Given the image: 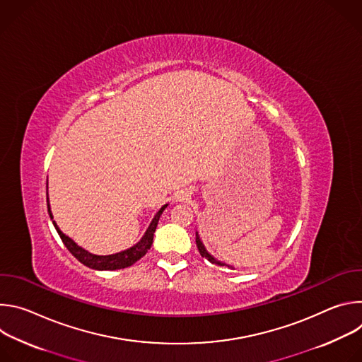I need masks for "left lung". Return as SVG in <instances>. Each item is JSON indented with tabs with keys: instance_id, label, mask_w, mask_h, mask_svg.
I'll use <instances>...</instances> for the list:
<instances>
[{
	"instance_id": "obj_1",
	"label": "left lung",
	"mask_w": 362,
	"mask_h": 362,
	"mask_svg": "<svg viewBox=\"0 0 362 362\" xmlns=\"http://www.w3.org/2000/svg\"><path fill=\"white\" fill-rule=\"evenodd\" d=\"M196 246H197V249H199V252H200V255L203 256V257H206V259H208L209 262H212V264H215V265H219V267H228V268H233V267H230V265H228V264H225V262H221V261H218L215 256H212L208 250H206V247H204V245H203V242L200 240V236H199V233L196 232Z\"/></svg>"
}]
</instances>
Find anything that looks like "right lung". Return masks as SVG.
I'll use <instances>...</instances> for the list:
<instances>
[{
    "instance_id": "obj_1",
    "label": "right lung",
    "mask_w": 362,
    "mask_h": 362,
    "mask_svg": "<svg viewBox=\"0 0 362 362\" xmlns=\"http://www.w3.org/2000/svg\"><path fill=\"white\" fill-rule=\"evenodd\" d=\"M47 208H48V215H49L51 221H53V214H51L48 196H47ZM166 208H168V204H163L162 208L159 209V212L154 215V218L151 219V222H150L148 228L146 229L144 235L141 236V239L136 245H133L132 247L124 249L122 252L113 253V255H94V253H90L84 247L78 246L66 233H63L60 230V228L57 226L56 221H53V225H54L57 233L60 235L63 243L66 245V247L71 252V255L76 257V259H78L83 265L91 268V269H95V271H116V269H123V268L132 267L133 264H136L140 259V257H143L146 255V252L150 249V246L153 243L154 230H156L159 219H160V216H162V214Z\"/></svg>"
}]
</instances>
